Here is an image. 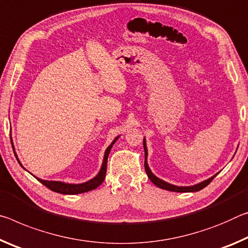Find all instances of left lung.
Listing matches in <instances>:
<instances>
[{
  "instance_id": "1",
  "label": "left lung",
  "mask_w": 248,
  "mask_h": 248,
  "mask_svg": "<svg viewBox=\"0 0 248 248\" xmlns=\"http://www.w3.org/2000/svg\"><path fill=\"white\" fill-rule=\"evenodd\" d=\"M143 144H144V152H145V170H146V173H147L148 178H149V179H151V181L153 182V184L155 185V186H157L158 188L164 189V190H168V191H172V192H197V191H200L201 189L205 188V186H208L210 182L213 180V178L217 174V173L214 174V176L209 178V179L203 180L202 182H199V184L193 185V186H174V185L169 184V182H166V181H164L162 179H160V178L156 177L155 174L152 172V170H151V168H149L148 162H147L148 152H147V147H146L145 137H144Z\"/></svg>"
}]
</instances>
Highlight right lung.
I'll list each match as a JSON object with an SVG mask.
<instances>
[{
    "mask_svg": "<svg viewBox=\"0 0 248 248\" xmlns=\"http://www.w3.org/2000/svg\"><path fill=\"white\" fill-rule=\"evenodd\" d=\"M119 136H116L114 140L111 144H109L108 147L105 149V153H104V157H103V161H102V166H101V169L100 171L97 172V174L95 177H93L92 179L88 180L86 182H82V184H67V182H62V181H51V180H43V179H39V178L35 177L36 179L38 181L42 182L44 186H46L47 188H49L50 190L55 192H58V193H62V194H79V193H83V192H88V191H91V190H94L96 189L97 186H99L105 179V173H107V164H108V154L111 152V148L113 147V145L115 144V141L119 140ZM11 143H12V147L15 151L14 148V145H13V140L11 139ZM15 154V157L16 159H17L18 164L22 166L21 161L17 158V155ZM23 167V166H22Z\"/></svg>",
    "mask_w": 248,
    "mask_h": 248,
    "instance_id": "1",
    "label": "right lung"
}]
</instances>
